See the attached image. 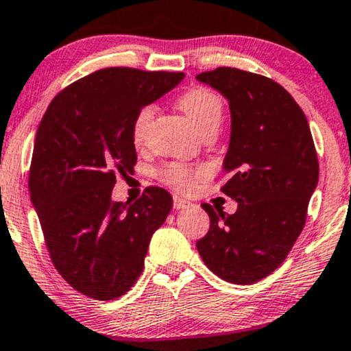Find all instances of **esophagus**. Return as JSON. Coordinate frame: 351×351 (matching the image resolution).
<instances>
[{
    "label": "esophagus",
    "mask_w": 351,
    "mask_h": 351,
    "mask_svg": "<svg viewBox=\"0 0 351 351\" xmlns=\"http://www.w3.org/2000/svg\"><path fill=\"white\" fill-rule=\"evenodd\" d=\"M172 206H174V209L179 210V209L190 208L191 203H190V201L184 199V198H180V196H174V201H172Z\"/></svg>",
    "instance_id": "esophagus-1"
}]
</instances>
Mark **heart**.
Masks as SVG:
<instances>
[{
	"label": "heart",
	"instance_id": "obj_1",
	"mask_svg": "<svg viewBox=\"0 0 351 351\" xmlns=\"http://www.w3.org/2000/svg\"><path fill=\"white\" fill-rule=\"evenodd\" d=\"M179 105L204 137L215 136L223 119V102L213 89L203 88V86L191 88L179 99ZM155 114L156 107L153 104L142 105L137 110L131 126L134 143L138 145L143 142L153 119H155ZM208 176V167L189 166L184 162H167L160 171V179L182 193L195 191Z\"/></svg>",
	"mask_w": 351,
	"mask_h": 351
}]
</instances>
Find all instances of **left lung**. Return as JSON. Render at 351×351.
<instances>
[{
	"instance_id": "left-lung-1",
	"label": "left lung",
	"mask_w": 351,
	"mask_h": 351,
	"mask_svg": "<svg viewBox=\"0 0 351 351\" xmlns=\"http://www.w3.org/2000/svg\"><path fill=\"white\" fill-rule=\"evenodd\" d=\"M230 102L232 137L220 186L234 214L203 203L210 227L196 247L206 267L233 285H252L285 262L305 227L319 165L308 121L271 78L230 66L196 76Z\"/></svg>"
}]
</instances>
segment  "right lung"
<instances>
[{
  "mask_svg": "<svg viewBox=\"0 0 351 351\" xmlns=\"http://www.w3.org/2000/svg\"><path fill=\"white\" fill-rule=\"evenodd\" d=\"M182 71L110 66L66 86L36 131L28 177L56 270L81 294L113 300L142 275L152 234L172 196L148 186L134 203H117V176L134 171L131 126L137 110L179 84Z\"/></svg>",
  "mask_w": 351,
  "mask_h": 351,
  "instance_id": "right-lung-1",
  "label": "right lung"
}]
</instances>
